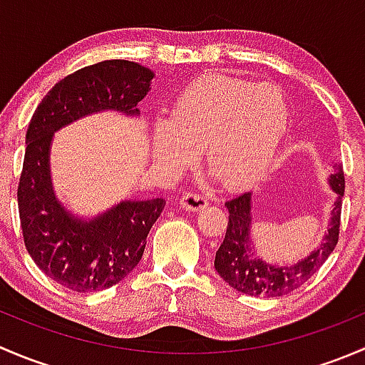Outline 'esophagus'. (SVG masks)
<instances>
[{
    "label": "esophagus",
    "instance_id": "esophagus-1",
    "mask_svg": "<svg viewBox=\"0 0 365 365\" xmlns=\"http://www.w3.org/2000/svg\"><path fill=\"white\" fill-rule=\"evenodd\" d=\"M206 205H208V201H206V197L200 192H187L185 196L180 197V206L185 210H192V212L206 208Z\"/></svg>",
    "mask_w": 365,
    "mask_h": 365
}]
</instances>
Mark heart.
Returning a JSON list of instances; mask_svg holds the SVG:
<instances>
[{
	"label": "heart",
	"instance_id": "obj_1",
	"mask_svg": "<svg viewBox=\"0 0 365 365\" xmlns=\"http://www.w3.org/2000/svg\"><path fill=\"white\" fill-rule=\"evenodd\" d=\"M289 127V104L274 84L227 76L190 83L153 127V153L168 165L205 162L226 185L256 182L274 162Z\"/></svg>",
	"mask_w": 365,
	"mask_h": 365
}]
</instances>
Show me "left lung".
<instances>
[{
    "instance_id": "8db88e82",
    "label": "left lung",
    "mask_w": 365,
    "mask_h": 365,
    "mask_svg": "<svg viewBox=\"0 0 365 365\" xmlns=\"http://www.w3.org/2000/svg\"><path fill=\"white\" fill-rule=\"evenodd\" d=\"M330 185L336 190L337 200L334 201L329 233L325 235L318 249L292 267H272L254 257V247H251L249 242L252 222L251 192H244L226 201L230 220L226 237L215 254L217 274L231 288L252 297H282L300 288L319 270L339 242L341 208L344 196V175L341 169L330 175Z\"/></svg>"
}]
</instances>
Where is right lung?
<instances>
[{
	"mask_svg": "<svg viewBox=\"0 0 365 365\" xmlns=\"http://www.w3.org/2000/svg\"><path fill=\"white\" fill-rule=\"evenodd\" d=\"M152 79V70L127 60L79 68L51 88L29 121L17 187L26 251L47 277L72 292H101L127 277L141 261L146 237L165 201H121L93 220L76 219L51 185L53 134L104 109L138 114Z\"/></svg>",
	"mask_w": 365,
	"mask_h": 365,
	"instance_id": "right-lung-1",
	"label": "right lung"
}]
</instances>
